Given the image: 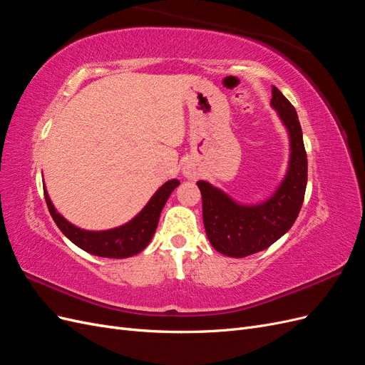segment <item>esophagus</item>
<instances>
[{
  "mask_svg": "<svg viewBox=\"0 0 365 365\" xmlns=\"http://www.w3.org/2000/svg\"><path fill=\"white\" fill-rule=\"evenodd\" d=\"M185 175H187V178H195V175L190 170H185Z\"/></svg>",
  "mask_w": 365,
  "mask_h": 365,
  "instance_id": "1",
  "label": "esophagus"
}]
</instances>
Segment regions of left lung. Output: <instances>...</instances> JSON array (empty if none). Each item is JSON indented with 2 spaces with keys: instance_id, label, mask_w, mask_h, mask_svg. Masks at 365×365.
Segmentation results:
<instances>
[{
  "instance_id": "left-lung-1",
  "label": "left lung",
  "mask_w": 365,
  "mask_h": 365,
  "mask_svg": "<svg viewBox=\"0 0 365 365\" xmlns=\"http://www.w3.org/2000/svg\"><path fill=\"white\" fill-rule=\"evenodd\" d=\"M271 105L289 130L291 160L282 185L267 202L245 207L207 181H197L202 196L205 233L216 251L230 257H247L272 245L288 231L300 213L306 184L307 157L295 108L272 86Z\"/></svg>"
}]
</instances>
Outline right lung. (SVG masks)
<instances>
[{
    "mask_svg": "<svg viewBox=\"0 0 365 365\" xmlns=\"http://www.w3.org/2000/svg\"><path fill=\"white\" fill-rule=\"evenodd\" d=\"M180 185L178 180L168 181L152 196L148 205L141 210L140 215L123 227L108 231H85L67 222L56 210H54L47 190H43L48 212L54 222L62 233L67 236L73 244L83 251L101 257L125 259L145 250L152 240L153 233L158 227L161 210L169 200L170 193Z\"/></svg>",
    "mask_w": 365,
    "mask_h": 365,
    "instance_id": "1",
    "label": "right lung"
}]
</instances>
